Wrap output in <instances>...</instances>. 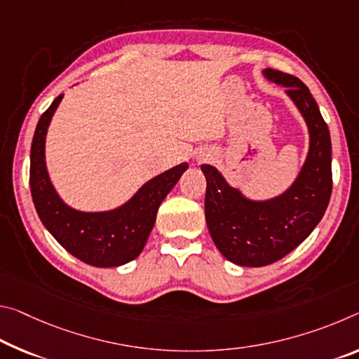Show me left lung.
Instances as JSON below:
<instances>
[{
    "label": "left lung",
    "mask_w": 359,
    "mask_h": 359,
    "mask_svg": "<svg viewBox=\"0 0 359 359\" xmlns=\"http://www.w3.org/2000/svg\"><path fill=\"white\" fill-rule=\"evenodd\" d=\"M264 75L283 84L305 118L310 150L299 177L283 195L251 201L233 189L217 169L203 164L206 175V224L225 259L241 266H265L283 259L320 224L332 193L331 135L316 100L299 78L266 68Z\"/></svg>",
    "instance_id": "obj_1"
}]
</instances>
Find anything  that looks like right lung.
Wrapping results in <instances>:
<instances>
[{"label":"right lung","instance_id":"right-lung-1","mask_svg":"<svg viewBox=\"0 0 359 359\" xmlns=\"http://www.w3.org/2000/svg\"><path fill=\"white\" fill-rule=\"evenodd\" d=\"M64 94L57 97L36 124L30 151V190L36 212L62 248L93 266H119L134 260L144 249L155 225L159 204L174 189L189 164L156 175L123 204L107 212H81L60 200L50 184L44 142L48 126Z\"/></svg>","mask_w":359,"mask_h":359}]
</instances>
